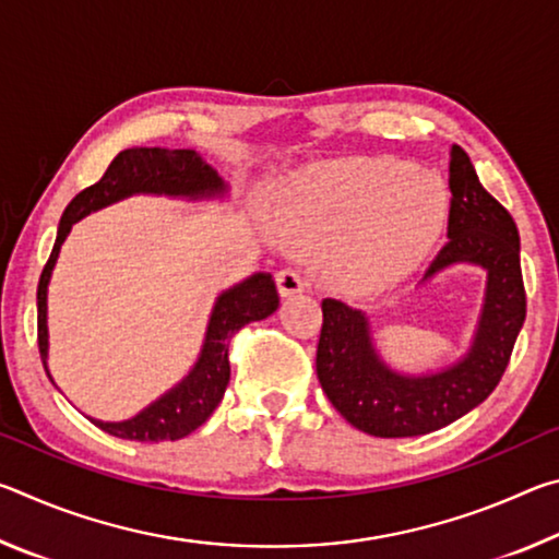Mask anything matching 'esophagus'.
<instances>
[{"instance_id": "34e87169", "label": "esophagus", "mask_w": 559, "mask_h": 559, "mask_svg": "<svg viewBox=\"0 0 559 559\" xmlns=\"http://www.w3.org/2000/svg\"><path fill=\"white\" fill-rule=\"evenodd\" d=\"M276 286H278V293L283 298L288 296H296V293H302L306 290V278L300 276V271L296 269H283L276 273Z\"/></svg>"}]
</instances>
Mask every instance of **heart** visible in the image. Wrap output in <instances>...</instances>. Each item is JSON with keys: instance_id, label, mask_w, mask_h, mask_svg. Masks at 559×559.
Here are the masks:
<instances>
[{"instance_id": "1", "label": "heart", "mask_w": 559, "mask_h": 559, "mask_svg": "<svg viewBox=\"0 0 559 559\" xmlns=\"http://www.w3.org/2000/svg\"><path fill=\"white\" fill-rule=\"evenodd\" d=\"M449 194L439 177L414 175L396 159H367L310 169L278 202V231L310 257L337 261L349 290H370L409 271L447 219Z\"/></svg>"}]
</instances>
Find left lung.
<instances>
[{"label":"left lung","instance_id":"1","mask_svg":"<svg viewBox=\"0 0 559 559\" xmlns=\"http://www.w3.org/2000/svg\"><path fill=\"white\" fill-rule=\"evenodd\" d=\"M449 241L424 278L451 263L488 271L484 313L471 353L429 377H402L380 362L362 310L323 300L316 370L328 400L355 429L380 439L421 437L449 427L496 390L525 320L520 236L513 216L478 182L468 155L451 147Z\"/></svg>","mask_w":559,"mask_h":559}]
</instances>
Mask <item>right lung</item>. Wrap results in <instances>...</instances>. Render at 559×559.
<instances>
[{"mask_svg": "<svg viewBox=\"0 0 559 559\" xmlns=\"http://www.w3.org/2000/svg\"><path fill=\"white\" fill-rule=\"evenodd\" d=\"M135 192L173 194V197H214L224 192V182L214 169L194 153V150H165V147H130L116 155L96 185L79 192L66 206L56 236L53 251L39 278L36 308H39V353L46 370V286H49L53 263L59 259L61 243L69 236L71 226L100 206L122 200ZM278 308V290L271 273H257L239 286L226 290L214 306V313L206 328V340L200 362L189 372L187 380L167 392L163 400L150 404L135 419L103 424L93 419L110 437L130 441H175L182 439L210 419L219 406L226 384H229V340L243 325L253 320L269 318Z\"/></svg>", "mask_w": 559, "mask_h": 559, "instance_id": "obj_1", "label": "right lung"}]
</instances>
